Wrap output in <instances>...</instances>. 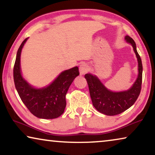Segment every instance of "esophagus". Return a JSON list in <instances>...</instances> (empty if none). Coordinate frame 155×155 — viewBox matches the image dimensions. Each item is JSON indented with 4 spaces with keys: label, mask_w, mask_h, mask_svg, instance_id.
I'll list each match as a JSON object with an SVG mask.
<instances>
[{
    "label": "esophagus",
    "mask_w": 155,
    "mask_h": 155,
    "mask_svg": "<svg viewBox=\"0 0 155 155\" xmlns=\"http://www.w3.org/2000/svg\"><path fill=\"white\" fill-rule=\"evenodd\" d=\"M89 71V66L86 63H82L79 66V71L81 75L87 73Z\"/></svg>",
    "instance_id": "1"
}]
</instances>
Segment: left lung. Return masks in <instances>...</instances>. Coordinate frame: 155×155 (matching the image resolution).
Segmentation results:
<instances>
[{"label":"left lung","mask_w":155,"mask_h":155,"mask_svg":"<svg viewBox=\"0 0 155 155\" xmlns=\"http://www.w3.org/2000/svg\"><path fill=\"white\" fill-rule=\"evenodd\" d=\"M125 40L132 45L138 63V78L130 89L119 92L110 91L106 88L95 76L91 74L85 75L88 85L92 104L99 112L107 115H118L128 109L137 101L141 91L143 73L141 58L138 54L136 43L133 39L127 35Z\"/></svg>","instance_id":"8db88e82"}]
</instances>
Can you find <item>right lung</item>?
<instances>
[{"instance_id":"obj_1","label":"right lung","mask_w":155,"mask_h":155,"mask_svg":"<svg viewBox=\"0 0 155 155\" xmlns=\"http://www.w3.org/2000/svg\"><path fill=\"white\" fill-rule=\"evenodd\" d=\"M28 38L18 48L13 69L15 87L21 100L35 116L42 119H54L63 114L66 107L65 96L74 78L79 75L78 67L62 72L55 81L45 88L31 87L23 78L20 70V55Z\"/></svg>"}]
</instances>
